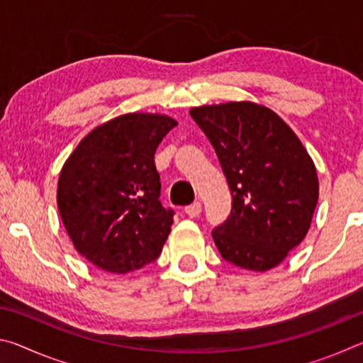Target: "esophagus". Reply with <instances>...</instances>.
I'll return each instance as SVG.
<instances>
[{"label": "esophagus", "instance_id": "obj_1", "mask_svg": "<svg viewBox=\"0 0 363 363\" xmlns=\"http://www.w3.org/2000/svg\"><path fill=\"white\" fill-rule=\"evenodd\" d=\"M186 214L187 216H190V218H196L199 216V214L201 213V203L200 201H194L192 205H189V206H186Z\"/></svg>", "mask_w": 363, "mask_h": 363}]
</instances>
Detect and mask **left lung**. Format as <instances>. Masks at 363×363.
I'll return each instance as SVG.
<instances>
[{"label": "left lung", "mask_w": 363, "mask_h": 363, "mask_svg": "<svg viewBox=\"0 0 363 363\" xmlns=\"http://www.w3.org/2000/svg\"><path fill=\"white\" fill-rule=\"evenodd\" d=\"M214 147L232 194V211L211 232L233 266L266 272L304 240L318 200L315 164L296 134L255 102L190 108Z\"/></svg>", "instance_id": "8db88e82"}]
</instances>
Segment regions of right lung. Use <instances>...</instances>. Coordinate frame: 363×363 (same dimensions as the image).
Wrapping results in <instances>:
<instances>
[{
	"label": "right lung",
	"instance_id": "right-lung-1",
	"mask_svg": "<svg viewBox=\"0 0 363 363\" xmlns=\"http://www.w3.org/2000/svg\"><path fill=\"white\" fill-rule=\"evenodd\" d=\"M177 121L126 113L94 128L67 158L57 206L73 247L96 267L128 274L155 261L173 210L160 201L153 155Z\"/></svg>",
	"mask_w": 363,
	"mask_h": 363
}]
</instances>
